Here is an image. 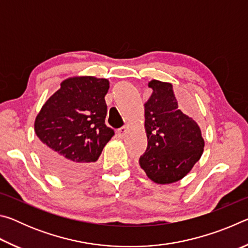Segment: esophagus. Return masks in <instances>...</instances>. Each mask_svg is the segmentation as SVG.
I'll list each match as a JSON object with an SVG mask.
<instances>
[{
  "label": "esophagus",
  "mask_w": 248,
  "mask_h": 248,
  "mask_svg": "<svg viewBox=\"0 0 248 248\" xmlns=\"http://www.w3.org/2000/svg\"><path fill=\"white\" fill-rule=\"evenodd\" d=\"M127 132H128V127H121L120 129H118V131H117V136L119 138H124Z\"/></svg>",
  "instance_id": "esophagus-1"
}]
</instances>
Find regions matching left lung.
<instances>
[{"mask_svg":"<svg viewBox=\"0 0 248 248\" xmlns=\"http://www.w3.org/2000/svg\"><path fill=\"white\" fill-rule=\"evenodd\" d=\"M152 95L144 104L148 148L139 159L152 182L161 185L184 178L203 153L198 124L178 108L171 83L152 79Z\"/></svg>","mask_w":248,"mask_h":248,"instance_id":"1","label":"left lung"}]
</instances>
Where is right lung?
Masks as SVG:
<instances>
[{"instance_id": "right-lung-1", "label": "right lung", "mask_w": 248, "mask_h": 248, "mask_svg": "<svg viewBox=\"0 0 248 248\" xmlns=\"http://www.w3.org/2000/svg\"><path fill=\"white\" fill-rule=\"evenodd\" d=\"M60 85L36 117L38 153L51 173L77 179L90 173L115 134L105 124L109 81L73 77Z\"/></svg>"}]
</instances>
